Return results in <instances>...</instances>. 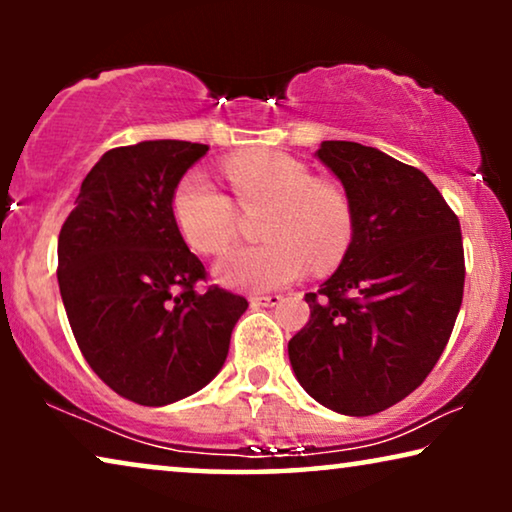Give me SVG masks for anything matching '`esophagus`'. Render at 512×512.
Wrapping results in <instances>:
<instances>
[{
	"mask_svg": "<svg viewBox=\"0 0 512 512\" xmlns=\"http://www.w3.org/2000/svg\"><path fill=\"white\" fill-rule=\"evenodd\" d=\"M279 303H282L279 293H256V296H251V305L254 307H275Z\"/></svg>",
	"mask_w": 512,
	"mask_h": 512,
	"instance_id": "34e87169",
	"label": "esophagus"
}]
</instances>
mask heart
<instances>
[{
  "mask_svg": "<svg viewBox=\"0 0 512 512\" xmlns=\"http://www.w3.org/2000/svg\"><path fill=\"white\" fill-rule=\"evenodd\" d=\"M230 188L242 209L268 207L258 247L233 249L216 265V277L233 289L270 291L328 270L342 261L354 235L352 202L331 181L282 151H244L223 160ZM172 216L195 251L216 256L235 240V205L205 172L191 170L172 195Z\"/></svg>",
  "mask_w": 512,
  "mask_h": 512,
  "instance_id": "b5f03b06",
  "label": "heart"
}]
</instances>
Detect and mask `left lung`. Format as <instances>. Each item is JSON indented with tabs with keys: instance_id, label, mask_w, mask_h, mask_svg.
<instances>
[{
	"instance_id": "left-lung-1",
	"label": "left lung",
	"mask_w": 512,
	"mask_h": 512,
	"mask_svg": "<svg viewBox=\"0 0 512 512\" xmlns=\"http://www.w3.org/2000/svg\"><path fill=\"white\" fill-rule=\"evenodd\" d=\"M314 156L345 186L354 235L340 268L305 293L310 321L289 359L314 401L366 417L412 394L443 354L464 298V242L417 167L356 142H321Z\"/></svg>"
}]
</instances>
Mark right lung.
I'll return each instance as SVG.
<instances>
[{"label":"right lung","instance_id":"obj_1","mask_svg":"<svg viewBox=\"0 0 512 512\" xmlns=\"http://www.w3.org/2000/svg\"><path fill=\"white\" fill-rule=\"evenodd\" d=\"M207 144L118 146L83 179L58 237V284L83 359L139 405L181 401L216 377L249 303L195 291L205 265L172 216L174 188Z\"/></svg>","mask_w":512,"mask_h":512}]
</instances>
